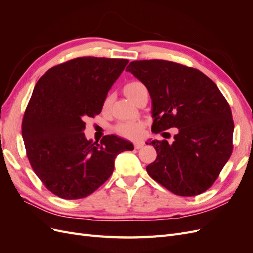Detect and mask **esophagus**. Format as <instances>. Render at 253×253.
Instances as JSON below:
<instances>
[{
  "label": "esophagus",
  "instance_id": "34e87169",
  "mask_svg": "<svg viewBox=\"0 0 253 253\" xmlns=\"http://www.w3.org/2000/svg\"><path fill=\"white\" fill-rule=\"evenodd\" d=\"M143 142L142 141H137V142H134V148L136 149V150H139V149H141L142 147H143Z\"/></svg>",
  "mask_w": 253,
  "mask_h": 253
}]
</instances>
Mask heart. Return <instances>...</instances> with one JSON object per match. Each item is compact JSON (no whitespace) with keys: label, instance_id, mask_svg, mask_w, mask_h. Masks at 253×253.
I'll return each mask as SVG.
<instances>
[{"label":"heart","instance_id":"heart-1","mask_svg":"<svg viewBox=\"0 0 253 253\" xmlns=\"http://www.w3.org/2000/svg\"><path fill=\"white\" fill-rule=\"evenodd\" d=\"M145 89L144 84L140 81H131L126 83L124 87L125 95L132 100L136 102L137 98H138L141 91ZM111 103V97H106L103 103V109H108ZM115 131L121 137H125L127 139H138L142 134L143 131V124L140 121H126L120 122L119 125L115 127Z\"/></svg>","mask_w":253,"mask_h":253}]
</instances>
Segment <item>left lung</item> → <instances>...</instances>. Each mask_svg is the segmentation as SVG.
I'll use <instances>...</instances> for the list:
<instances>
[{
	"label": "left lung",
	"instance_id": "8db88e82",
	"mask_svg": "<svg viewBox=\"0 0 253 253\" xmlns=\"http://www.w3.org/2000/svg\"><path fill=\"white\" fill-rule=\"evenodd\" d=\"M126 71L149 90L152 132L178 128L172 142H150L157 157L147 167L148 174L176 195L202 194L217 179L233 151L234 122L226 98L204 73L172 61H133Z\"/></svg>",
	"mask_w": 253,
	"mask_h": 253
}]
</instances>
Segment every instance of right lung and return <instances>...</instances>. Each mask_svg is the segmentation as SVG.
<instances>
[{
    "mask_svg": "<svg viewBox=\"0 0 253 253\" xmlns=\"http://www.w3.org/2000/svg\"><path fill=\"white\" fill-rule=\"evenodd\" d=\"M128 60L79 57L52 66L37 82L22 121L26 155L52 194L80 200L114 171L119 153L133 144L114 135L98 143L84 136L85 119L101 113L114 82Z\"/></svg>",
    "mask_w": 253,
    "mask_h": 253,
    "instance_id": "right-lung-1",
    "label": "right lung"
}]
</instances>
